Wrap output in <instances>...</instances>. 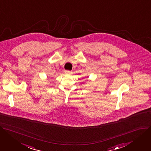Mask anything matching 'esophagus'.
I'll return each mask as SVG.
<instances>
[{
  "mask_svg": "<svg viewBox=\"0 0 151 151\" xmlns=\"http://www.w3.org/2000/svg\"><path fill=\"white\" fill-rule=\"evenodd\" d=\"M65 73L66 74H71V72L70 71L66 70V71H65Z\"/></svg>",
  "mask_w": 151,
  "mask_h": 151,
  "instance_id": "34e87169",
  "label": "esophagus"
}]
</instances>
